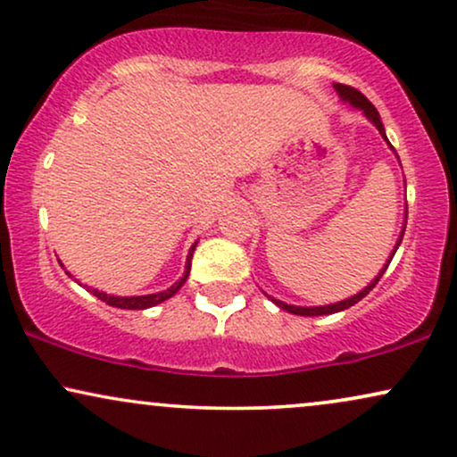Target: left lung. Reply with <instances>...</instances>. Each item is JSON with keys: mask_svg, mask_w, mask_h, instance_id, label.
Listing matches in <instances>:
<instances>
[{"mask_svg": "<svg viewBox=\"0 0 457 457\" xmlns=\"http://www.w3.org/2000/svg\"><path fill=\"white\" fill-rule=\"evenodd\" d=\"M335 91L339 93V97H341L343 104H347L349 108H353V110H360V112H362V114H364L366 118H369V120L373 122V125L377 127V131L381 133V137H384L386 142H387V137H386V129H384V122H381V116H379V112L375 110V105L370 104V101L366 99L362 93L356 91V88H352V87H345V84H335ZM387 145H390V142H387ZM390 148H392V145H390ZM392 150H394V148H392ZM404 216H407V213H404ZM404 228H407V218H404V224H403V230H401V235H398V239H396V245H394L392 254H390V258H387V261H386L384 269H381V271L375 275V279H370V284H369V286H364V288L360 290L358 295H353V296H349V298H343V301L330 303V305H320V307H298V305H288V303L279 301V298H273V296H269L267 292H264V295H267L269 298H271V301L275 303V305L284 309V312H288V313H295V315H307V318H313V315H328V313H337V312H345V309H349V307H352V305H356L358 301H362V298H364L366 295H369L370 290L375 288V284H377V281L381 279V275L386 273L387 264L392 262V258H394V254H396L398 245H401V241H403V237H404Z\"/></svg>", "mask_w": 457, "mask_h": 457, "instance_id": "obj_1", "label": "left lung"}]
</instances>
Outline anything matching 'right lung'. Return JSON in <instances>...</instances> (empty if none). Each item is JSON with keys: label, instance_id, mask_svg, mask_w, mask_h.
Returning <instances> with one entry per match:
<instances>
[{"label": "right lung", "instance_id": "1", "mask_svg": "<svg viewBox=\"0 0 457 457\" xmlns=\"http://www.w3.org/2000/svg\"><path fill=\"white\" fill-rule=\"evenodd\" d=\"M196 244H199V241H195V244L190 245L188 256H186L184 275L176 281V284L169 286L167 290L154 292V295H142V296H116V295H105V292H101L97 288H91V286H84V288H87L88 292H93V295L97 296V298H101V301H104V303H108V305L118 307V309H148V307H154V305H159V303L167 301V298H171L186 284V279H188V275H190V262H193V252H195ZM61 267H63V264H61ZM65 273L70 275V278H73L70 271H65Z\"/></svg>", "mask_w": 457, "mask_h": 457}]
</instances>
